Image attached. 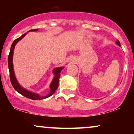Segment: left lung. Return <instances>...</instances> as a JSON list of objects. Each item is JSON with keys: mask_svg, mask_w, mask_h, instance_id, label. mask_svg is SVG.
I'll use <instances>...</instances> for the list:
<instances>
[{"mask_svg": "<svg viewBox=\"0 0 134 134\" xmlns=\"http://www.w3.org/2000/svg\"><path fill=\"white\" fill-rule=\"evenodd\" d=\"M116 44H117L118 46H119V47H120V41H118V40H117L116 41Z\"/></svg>", "mask_w": 134, "mask_h": 134, "instance_id": "left-lung-1", "label": "left lung"}]
</instances>
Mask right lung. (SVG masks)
<instances>
[{"mask_svg": "<svg viewBox=\"0 0 134 134\" xmlns=\"http://www.w3.org/2000/svg\"><path fill=\"white\" fill-rule=\"evenodd\" d=\"M38 29H35V30H31L27 31L28 32H32V31H38ZM27 33L24 34L21 37L17 38L16 40H15L13 41V44H12L11 47H10V52H9V55L8 57V67H9V73H10V82H11L12 85L14 90L18 91V93L22 94L23 96L26 97L27 98H30V99H33V100H40V99H44V98H47L48 97L51 96L52 94H53V93H55V91L57 90V87L58 86V81H59V77L60 76V72L62 71V70L64 68V67H56L53 70V74H54V77H53V80H52L51 84L50 85V91L49 93L48 94L46 95V96H40L39 94L33 93V92L30 91L26 90L25 88L21 86V85L18 82V80H17L16 76H15L14 71V67H13V53H14V48L16 44L18 43L19 41L22 40L24 36L26 35Z\"/></svg>", "mask_w": 134, "mask_h": 134, "instance_id": "obj_1", "label": "right lung"}]
</instances>
